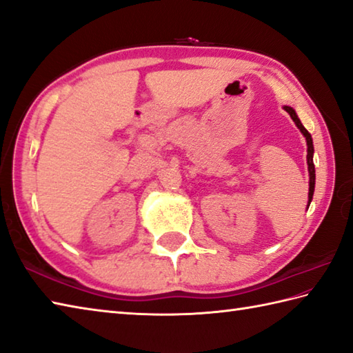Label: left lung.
Wrapping results in <instances>:
<instances>
[{"label":"left lung","mask_w":353,"mask_h":353,"mask_svg":"<svg viewBox=\"0 0 353 353\" xmlns=\"http://www.w3.org/2000/svg\"><path fill=\"white\" fill-rule=\"evenodd\" d=\"M286 110V112L291 114L292 121L295 122V125L300 128V131L303 133V136L306 137V143H307V171H309V205H310V200H312V196H314V190H315V165H314V143H312V136H310L309 131L303 127V123L300 122L299 116H296L295 110L292 107H288L285 105L283 107ZM307 205V208H309Z\"/></svg>","instance_id":"left-lung-1"}]
</instances>
